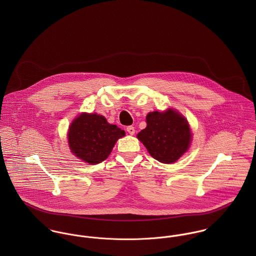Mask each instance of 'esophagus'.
<instances>
[{
  "label": "esophagus",
  "mask_w": 256,
  "mask_h": 256,
  "mask_svg": "<svg viewBox=\"0 0 256 256\" xmlns=\"http://www.w3.org/2000/svg\"><path fill=\"white\" fill-rule=\"evenodd\" d=\"M126 130H127V132H128L130 135H134V134H135V128H134L133 126H128V127L126 128Z\"/></svg>",
  "instance_id": "34e87169"
}]
</instances>
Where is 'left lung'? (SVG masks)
<instances>
[{
    "mask_svg": "<svg viewBox=\"0 0 256 256\" xmlns=\"http://www.w3.org/2000/svg\"><path fill=\"white\" fill-rule=\"evenodd\" d=\"M146 127L138 135L150 154L164 164L176 162L188 150L191 132L187 120L172 110L150 112Z\"/></svg>",
    "mask_w": 256,
    "mask_h": 256,
    "instance_id": "1",
    "label": "left lung"
}]
</instances>
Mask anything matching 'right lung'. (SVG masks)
Returning <instances> with one entry per match:
<instances>
[{"label":"right lung","instance_id":"right-lung-1","mask_svg":"<svg viewBox=\"0 0 256 256\" xmlns=\"http://www.w3.org/2000/svg\"><path fill=\"white\" fill-rule=\"evenodd\" d=\"M125 132L111 125L102 115L82 113L69 128L68 142L74 156L96 164L108 158L112 148Z\"/></svg>","mask_w":256,"mask_h":256}]
</instances>
